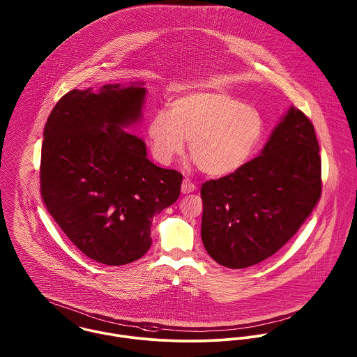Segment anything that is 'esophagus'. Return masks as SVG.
I'll use <instances>...</instances> for the list:
<instances>
[{
  "label": "esophagus",
  "instance_id": "34e87169",
  "mask_svg": "<svg viewBox=\"0 0 357 357\" xmlns=\"http://www.w3.org/2000/svg\"><path fill=\"white\" fill-rule=\"evenodd\" d=\"M195 190H197V185H195L191 180L185 178V180L183 181V184H181V192H183V194H190V192H194Z\"/></svg>",
  "mask_w": 357,
  "mask_h": 357
}]
</instances>
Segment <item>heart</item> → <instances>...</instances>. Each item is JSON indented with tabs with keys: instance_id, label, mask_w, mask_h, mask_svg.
I'll return each mask as SVG.
<instances>
[{
	"instance_id": "heart-1",
	"label": "heart",
	"mask_w": 357,
	"mask_h": 357,
	"mask_svg": "<svg viewBox=\"0 0 357 357\" xmlns=\"http://www.w3.org/2000/svg\"><path fill=\"white\" fill-rule=\"evenodd\" d=\"M264 121L255 107L221 91H199L181 95L159 109L147 125L153 156L170 163L190 153L199 169L211 177H227L241 170L258 147Z\"/></svg>"
}]
</instances>
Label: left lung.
I'll return each mask as SVG.
<instances>
[{
	"mask_svg": "<svg viewBox=\"0 0 357 357\" xmlns=\"http://www.w3.org/2000/svg\"><path fill=\"white\" fill-rule=\"evenodd\" d=\"M320 169L314 128L291 105L257 158L236 173L202 185L206 252L232 269L275 255L320 199Z\"/></svg>",
	"mask_w": 357,
	"mask_h": 357,
	"instance_id": "1",
	"label": "left lung"
}]
</instances>
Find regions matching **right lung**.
<instances>
[{
  "instance_id": "add662e5",
  "label": "right lung",
  "mask_w": 357,
  "mask_h": 357,
  "mask_svg": "<svg viewBox=\"0 0 357 357\" xmlns=\"http://www.w3.org/2000/svg\"><path fill=\"white\" fill-rule=\"evenodd\" d=\"M144 82L64 95L47 121L41 195L67 238L86 257L125 265L153 243L155 214L174 204L183 176L147 158L126 129L142 121Z\"/></svg>"
}]
</instances>
